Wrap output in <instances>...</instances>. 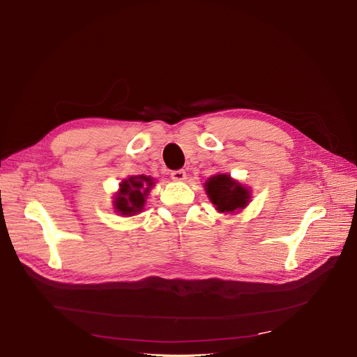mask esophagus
Returning a JSON list of instances; mask_svg holds the SVG:
<instances>
[{
    "label": "esophagus",
    "instance_id": "1",
    "mask_svg": "<svg viewBox=\"0 0 357 357\" xmlns=\"http://www.w3.org/2000/svg\"><path fill=\"white\" fill-rule=\"evenodd\" d=\"M171 178L174 181H183L186 178V171L185 169H176L171 172Z\"/></svg>",
    "mask_w": 357,
    "mask_h": 357
}]
</instances>
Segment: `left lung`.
I'll list each match as a JSON object with an SVG mask.
<instances>
[{"label": "left lung", "instance_id": "1", "mask_svg": "<svg viewBox=\"0 0 357 357\" xmlns=\"http://www.w3.org/2000/svg\"><path fill=\"white\" fill-rule=\"evenodd\" d=\"M205 190L220 213H234L235 210L244 208L250 198V193L245 188L226 174L210 177L205 181Z\"/></svg>", "mask_w": 357, "mask_h": 357}]
</instances>
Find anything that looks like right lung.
<instances>
[{"label": "right lung", "instance_id": "right-lung-1", "mask_svg": "<svg viewBox=\"0 0 357 357\" xmlns=\"http://www.w3.org/2000/svg\"><path fill=\"white\" fill-rule=\"evenodd\" d=\"M152 186L153 180L146 176H135L123 180L121 190L116 195V210L125 215H132L142 211L146 202V195Z\"/></svg>", "mask_w": 357, "mask_h": 357}]
</instances>
